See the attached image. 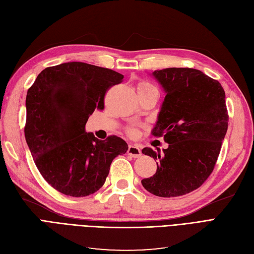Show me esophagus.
<instances>
[{"mask_svg":"<svg viewBox=\"0 0 254 254\" xmlns=\"http://www.w3.org/2000/svg\"><path fill=\"white\" fill-rule=\"evenodd\" d=\"M127 152H128V155H130V156L133 157V158H140L142 156L141 149L137 147V146H135V145H129Z\"/></svg>","mask_w":254,"mask_h":254,"instance_id":"34e87169","label":"esophagus"}]
</instances>
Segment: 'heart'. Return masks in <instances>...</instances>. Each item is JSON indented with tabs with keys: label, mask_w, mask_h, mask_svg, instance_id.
<instances>
[{
	"label": "heart",
	"mask_w": 254,
	"mask_h": 254,
	"mask_svg": "<svg viewBox=\"0 0 254 254\" xmlns=\"http://www.w3.org/2000/svg\"><path fill=\"white\" fill-rule=\"evenodd\" d=\"M136 90H137V93H142V92H147V91L157 90V89L153 87L151 83H149L148 81H141V82H139V84H137ZM135 132L136 131L134 129L129 130V133H131V134H135Z\"/></svg>",
	"instance_id": "heart-1"
}]
</instances>
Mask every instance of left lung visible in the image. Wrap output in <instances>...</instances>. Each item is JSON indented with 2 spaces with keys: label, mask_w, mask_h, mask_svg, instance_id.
I'll return each instance as SVG.
<instances>
[{
  "label": "left lung",
  "mask_w": 254,
  "mask_h": 254,
  "mask_svg": "<svg viewBox=\"0 0 254 254\" xmlns=\"http://www.w3.org/2000/svg\"><path fill=\"white\" fill-rule=\"evenodd\" d=\"M152 76L166 93L152 134L168 147L142 150L157 160L156 174L142 184L156 196L178 197L202 186L214 170L228 129L226 95L217 80L195 68L168 67Z\"/></svg>",
  "instance_id": "1"
}]
</instances>
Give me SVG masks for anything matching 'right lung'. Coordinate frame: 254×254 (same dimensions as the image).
I'll return each mask as SVG.
<instances>
[{
  "label": "right lung",
  "mask_w": 254,
  "mask_h": 254,
  "mask_svg": "<svg viewBox=\"0 0 254 254\" xmlns=\"http://www.w3.org/2000/svg\"><path fill=\"white\" fill-rule=\"evenodd\" d=\"M124 75L84 63L50 66L37 76L26 95L25 139L43 178L60 193L84 197L101 189L112 160L128 150L117 135L105 141L84 131L106 92Z\"/></svg>",
  "instance_id": "obj_1"
}]
</instances>
